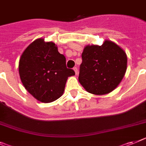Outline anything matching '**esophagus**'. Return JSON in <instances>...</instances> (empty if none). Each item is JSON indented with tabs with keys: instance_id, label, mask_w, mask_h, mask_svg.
<instances>
[{
	"instance_id": "obj_1",
	"label": "esophagus",
	"mask_w": 146,
	"mask_h": 146,
	"mask_svg": "<svg viewBox=\"0 0 146 146\" xmlns=\"http://www.w3.org/2000/svg\"><path fill=\"white\" fill-rule=\"evenodd\" d=\"M73 70H74V71H75V73H76V74H78V68H77L76 67H74V68H73Z\"/></svg>"
}]
</instances>
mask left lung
I'll list each match as a JSON object with an SVG mask.
<instances>
[{
	"instance_id": "left-lung-1",
	"label": "left lung",
	"mask_w": 146,
	"mask_h": 146,
	"mask_svg": "<svg viewBox=\"0 0 146 146\" xmlns=\"http://www.w3.org/2000/svg\"><path fill=\"white\" fill-rule=\"evenodd\" d=\"M79 81L90 94L105 95L121 82L127 69V56L117 44L106 40L102 45L84 48Z\"/></svg>"
}]
</instances>
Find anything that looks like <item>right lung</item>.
Listing matches in <instances>:
<instances>
[{"instance_id":"right-lung-1","label":"right lung","mask_w":146,"mask_h":146,"mask_svg":"<svg viewBox=\"0 0 146 146\" xmlns=\"http://www.w3.org/2000/svg\"><path fill=\"white\" fill-rule=\"evenodd\" d=\"M21 80L38 101L52 102L61 97L68 77L75 75L66 67V58L53 42L38 38L25 49L19 60Z\"/></svg>"}]
</instances>
